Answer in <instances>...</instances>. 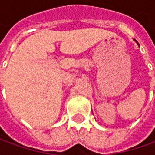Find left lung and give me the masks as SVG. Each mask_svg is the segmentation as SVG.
<instances>
[{"instance_id":"8db88e82","label":"left lung","mask_w":155,"mask_h":155,"mask_svg":"<svg viewBox=\"0 0 155 155\" xmlns=\"http://www.w3.org/2000/svg\"><path fill=\"white\" fill-rule=\"evenodd\" d=\"M134 41H135V42H136L137 44H138V45H139V46H140V45H139V43H138V42H137V41H135V40H134Z\"/></svg>"}]
</instances>
